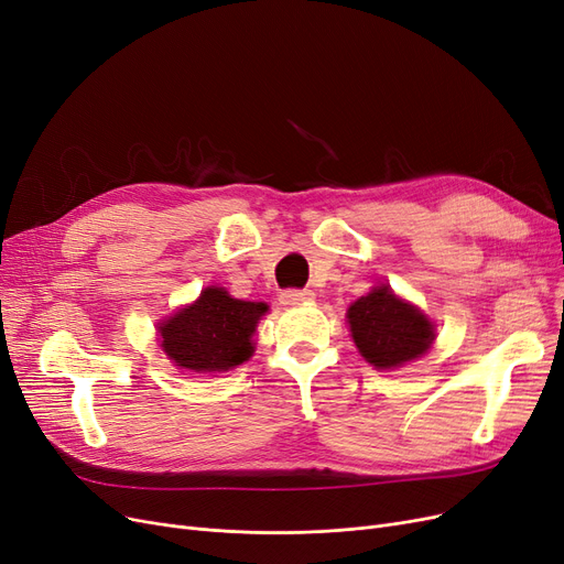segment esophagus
I'll return each instance as SVG.
<instances>
[{"instance_id": "1", "label": "esophagus", "mask_w": 564, "mask_h": 564, "mask_svg": "<svg viewBox=\"0 0 564 564\" xmlns=\"http://www.w3.org/2000/svg\"><path fill=\"white\" fill-rule=\"evenodd\" d=\"M308 300H314V293H311V290H283L281 293V304L285 306H295Z\"/></svg>"}]
</instances>
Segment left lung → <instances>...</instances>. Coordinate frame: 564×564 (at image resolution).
<instances>
[{
  "mask_svg": "<svg viewBox=\"0 0 564 564\" xmlns=\"http://www.w3.org/2000/svg\"><path fill=\"white\" fill-rule=\"evenodd\" d=\"M348 325L362 358L377 369L402 367L421 358L434 341V327L419 308L392 295L388 285L373 288L348 308Z\"/></svg>",
  "mask_w": 564,
  "mask_h": 564,
  "instance_id": "obj_1",
  "label": "left lung"
}]
</instances>
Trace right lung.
<instances>
[{
	"label": "right lung",
	"instance_id": "1",
	"mask_svg": "<svg viewBox=\"0 0 564 564\" xmlns=\"http://www.w3.org/2000/svg\"><path fill=\"white\" fill-rule=\"evenodd\" d=\"M264 314V302H243L223 288H206L193 306L160 325L162 350L181 369L227 371L250 358V337Z\"/></svg>",
	"mask_w": 564,
	"mask_h": 564
}]
</instances>
